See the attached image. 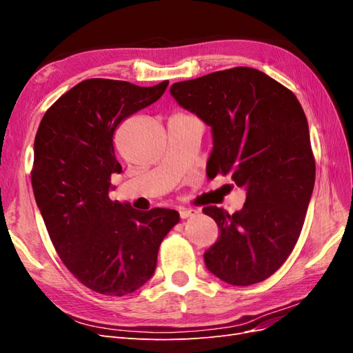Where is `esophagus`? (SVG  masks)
<instances>
[{
	"instance_id": "esophagus-1",
	"label": "esophagus",
	"mask_w": 353,
	"mask_h": 353,
	"mask_svg": "<svg viewBox=\"0 0 353 353\" xmlns=\"http://www.w3.org/2000/svg\"><path fill=\"white\" fill-rule=\"evenodd\" d=\"M197 210L196 209H191V208H183L179 210V216L183 219H187V218H191V216H196L197 215Z\"/></svg>"
}]
</instances>
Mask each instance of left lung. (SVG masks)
Returning a JSON list of instances; mask_svg holds the SVG:
<instances>
[{"label":"left lung","instance_id":"left-lung-1","mask_svg":"<svg viewBox=\"0 0 353 353\" xmlns=\"http://www.w3.org/2000/svg\"><path fill=\"white\" fill-rule=\"evenodd\" d=\"M170 95L210 126L206 174L230 178L245 201L232 215L203 209L219 237L205 252L206 268L232 285L271 276L297 243L315 184V160L305 112L296 95L268 74L232 68L176 82Z\"/></svg>","mask_w":353,"mask_h":353}]
</instances>
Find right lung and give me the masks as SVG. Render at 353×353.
Here are the masks:
<instances>
[{"label":"right lung","mask_w":353,"mask_h":353,"mask_svg":"<svg viewBox=\"0 0 353 353\" xmlns=\"http://www.w3.org/2000/svg\"><path fill=\"white\" fill-rule=\"evenodd\" d=\"M168 83L82 81L51 105L38 128L30 175L37 205L63 263L100 294L125 296L150 280L160 243L179 221L176 210L140 212L109 197L112 175L122 172L114 131L162 97Z\"/></svg>","instance_id":"obj_1"}]
</instances>
